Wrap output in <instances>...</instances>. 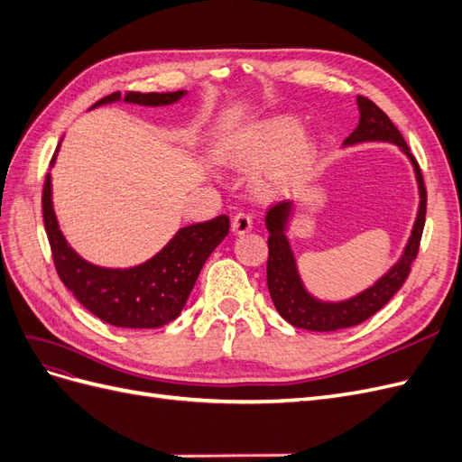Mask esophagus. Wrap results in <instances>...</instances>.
Masks as SVG:
<instances>
[{"label":"esophagus","mask_w":462,"mask_h":462,"mask_svg":"<svg viewBox=\"0 0 462 462\" xmlns=\"http://www.w3.org/2000/svg\"><path fill=\"white\" fill-rule=\"evenodd\" d=\"M231 229H233V233H236V235L248 233L250 229H253V217H250V216L245 214V212H239V214H236V216L233 217V221H231Z\"/></svg>","instance_id":"1"}]
</instances>
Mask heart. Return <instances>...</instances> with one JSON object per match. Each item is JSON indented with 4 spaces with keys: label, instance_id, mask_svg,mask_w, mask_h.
I'll use <instances>...</instances> for the list:
<instances>
[{
    "label": "heart",
    "instance_id": "heart-1",
    "mask_svg": "<svg viewBox=\"0 0 462 462\" xmlns=\"http://www.w3.org/2000/svg\"><path fill=\"white\" fill-rule=\"evenodd\" d=\"M268 159L256 177V190L262 197H279L310 171L316 143L310 134L299 133L295 117L279 116L253 125L226 153L236 167H256Z\"/></svg>",
    "mask_w": 462,
    "mask_h": 462
}]
</instances>
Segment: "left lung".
I'll list each match as a JSON object with an SVG mask.
<instances>
[{"label": "left lung", "mask_w": 462, "mask_h": 462, "mask_svg": "<svg viewBox=\"0 0 462 462\" xmlns=\"http://www.w3.org/2000/svg\"><path fill=\"white\" fill-rule=\"evenodd\" d=\"M356 104L360 111L358 127L346 138L343 146H353L360 143H391L399 146V150L411 160L414 167L420 204H418V214L412 226V233L409 236V243L404 246L399 262L395 265H391L389 272L377 279L372 287L339 302L316 299L302 283L297 268V260L295 254H292V248L287 236V227L295 204L277 202L268 209V214H265V227H268L270 233L268 289L275 304V310L282 314V318L287 319L291 326L300 329L335 331L343 328H353L374 316L377 310H382L391 300V297L402 287V283L407 282V277L411 273V263L418 254V246H420L422 239L426 221V187L420 167H418L399 129L391 123V119L380 107L365 96H358Z\"/></svg>", "instance_id": "8db88e82"}]
</instances>
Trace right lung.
I'll return each mask as SVG.
<instances>
[{
    "instance_id": "right-lung-1",
    "label": "right lung",
    "mask_w": 462,
    "mask_h": 462,
    "mask_svg": "<svg viewBox=\"0 0 462 462\" xmlns=\"http://www.w3.org/2000/svg\"><path fill=\"white\" fill-rule=\"evenodd\" d=\"M185 94V90L127 92L123 102L156 107L175 104ZM119 100L121 92H114L92 107ZM58 150L50 165H53ZM42 209H44V226L53 263L63 285L88 312L116 328L148 329L173 321L183 310L204 262L229 233V217L217 216L204 223L180 227L173 239L144 263L123 270L102 268L80 258L65 241L53 212L50 173L46 175L44 192H42Z\"/></svg>"
}]
</instances>
